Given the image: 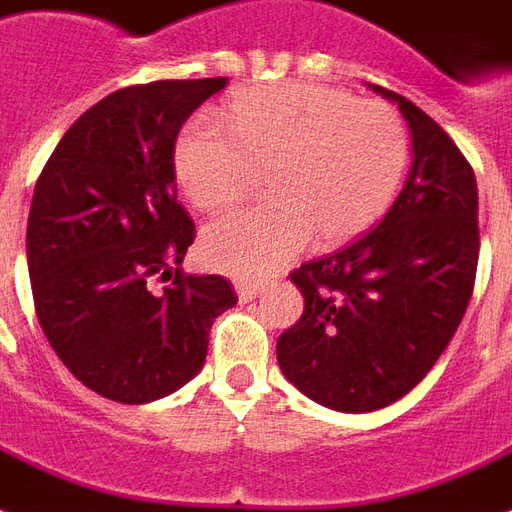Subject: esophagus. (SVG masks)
Wrapping results in <instances>:
<instances>
[{
  "mask_svg": "<svg viewBox=\"0 0 512 512\" xmlns=\"http://www.w3.org/2000/svg\"><path fill=\"white\" fill-rule=\"evenodd\" d=\"M235 291H237V299L243 301V304H248V301H253L256 296H259L261 288L256 283H237Z\"/></svg>",
  "mask_w": 512,
  "mask_h": 512,
  "instance_id": "1",
  "label": "esophagus"
}]
</instances>
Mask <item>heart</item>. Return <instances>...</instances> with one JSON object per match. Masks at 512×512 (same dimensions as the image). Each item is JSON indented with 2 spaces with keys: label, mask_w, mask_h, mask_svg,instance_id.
I'll return each instance as SVG.
<instances>
[{
  "label": "heart",
  "mask_w": 512,
  "mask_h": 512,
  "mask_svg": "<svg viewBox=\"0 0 512 512\" xmlns=\"http://www.w3.org/2000/svg\"><path fill=\"white\" fill-rule=\"evenodd\" d=\"M224 122H186L173 168L200 211H227L269 170L272 202L205 229V259L227 275H272L315 237L323 248L350 243L390 208L406 173V122L384 101L280 82L235 95Z\"/></svg>",
  "instance_id": "1"
}]
</instances>
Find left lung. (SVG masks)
I'll use <instances>...</instances> for the list:
<instances>
[{
  "label": "left lung",
  "instance_id": "8db88e82",
  "mask_svg": "<svg viewBox=\"0 0 512 512\" xmlns=\"http://www.w3.org/2000/svg\"><path fill=\"white\" fill-rule=\"evenodd\" d=\"M414 162L379 227L293 269L304 296L277 339L285 379L320 406L366 414L411 392L465 318L478 269V186L449 133L403 95Z\"/></svg>",
  "mask_w": 512,
  "mask_h": 512
}]
</instances>
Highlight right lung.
Returning <instances> with one entry per match:
<instances>
[{
    "instance_id": "add662e5",
    "label": "right lung",
    "mask_w": 512,
    "mask_h": 512,
    "mask_svg": "<svg viewBox=\"0 0 512 512\" xmlns=\"http://www.w3.org/2000/svg\"><path fill=\"white\" fill-rule=\"evenodd\" d=\"M227 77L122 87L90 106L34 186L26 256L39 326L79 382L149 403L205 363L208 334L235 307L227 277L184 275L194 221L176 200L173 146ZM173 279L162 292L153 280Z\"/></svg>"
}]
</instances>
